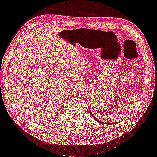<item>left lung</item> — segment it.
Segmentation results:
<instances>
[{
    "mask_svg": "<svg viewBox=\"0 0 157 157\" xmlns=\"http://www.w3.org/2000/svg\"><path fill=\"white\" fill-rule=\"evenodd\" d=\"M89 112H90V115H92V116L94 118V119H95V120H97V122H99V123H101V124H102V123H103V124H110V123H107V122H101V121H100V120H99L98 119H97V118H95V117H94V115L92 114V113H91V111H90V110H89ZM111 124H113V123H111Z\"/></svg>",
    "mask_w": 157,
    "mask_h": 157,
    "instance_id": "8db88e82",
    "label": "left lung"
}]
</instances>
